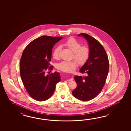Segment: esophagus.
<instances>
[{
    "label": "esophagus",
    "instance_id": "esophagus-1",
    "mask_svg": "<svg viewBox=\"0 0 131 131\" xmlns=\"http://www.w3.org/2000/svg\"><path fill=\"white\" fill-rule=\"evenodd\" d=\"M73 78H70V79H68V80H67V81H73Z\"/></svg>",
    "mask_w": 131,
    "mask_h": 131
}]
</instances>
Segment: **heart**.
Listing matches in <instances>:
<instances>
[{
    "label": "heart",
    "mask_w": 131,
    "mask_h": 131,
    "mask_svg": "<svg viewBox=\"0 0 131 131\" xmlns=\"http://www.w3.org/2000/svg\"><path fill=\"white\" fill-rule=\"evenodd\" d=\"M64 45L70 49L73 53V58L79 64H84L89 59L90 50L88 46H81V42L73 37H71L66 40ZM61 50L60 46L56 47L53 51V57L55 59L59 58V53ZM77 64L75 61H62L57 66L58 69L64 72H72L77 67Z\"/></svg>",
    "instance_id": "heart-1"
}]
</instances>
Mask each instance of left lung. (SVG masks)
Returning a JSON list of instances; mask_svg holds the SVG:
<instances>
[{
	"label": "left lung",
	"instance_id": "8db88e82",
	"mask_svg": "<svg viewBox=\"0 0 131 131\" xmlns=\"http://www.w3.org/2000/svg\"><path fill=\"white\" fill-rule=\"evenodd\" d=\"M78 36L83 37L87 41L90 54L80 70V72L86 76H75L77 87L72 94L79 100L86 101L95 97L103 89L109 72V59L105 49L97 40L85 33Z\"/></svg>",
	"mask_w": 131,
	"mask_h": 131
}]
</instances>
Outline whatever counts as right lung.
Returning a JSON list of instances; mask_svg holds the SVG:
<instances>
[{
  "mask_svg": "<svg viewBox=\"0 0 131 131\" xmlns=\"http://www.w3.org/2000/svg\"><path fill=\"white\" fill-rule=\"evenodd\" d=\"M63 37L43 36L30 42L25 48L20 63V77L25 88L36 100H47L53 95L56 84L61 81L60 73L46 75L45 71L52 69L50 62L53 46Z\"/></svg>",
  "mask_w": 131,
  "mask_h": 131,
  "instance_id": "1",
  "label": "right lung"
}]
</instances>
